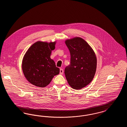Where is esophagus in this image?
<instances>
[{
	"mask_svg": "<svg viewBox=\"0 0 127 127\" xmlns=\"http://www.w3.org/2000/svg\"><path fill=\"white\" fill-rule=\"evenodd\" d=\"M64 72V71H63V69L62 68H60V73L61 74H63V73Z\"/></svg>",
	"mask_w": 127,
	"mask_h": 127,
	"instance_id": "34e87169",
	"label": "esophagus"
}]
</instances>
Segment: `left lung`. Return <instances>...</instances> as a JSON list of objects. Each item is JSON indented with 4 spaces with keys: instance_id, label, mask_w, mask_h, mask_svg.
<instances>
[{
    "instance_id": "obj_1",
    "label": "left lung",
    "mask_w": 127,
    "mask_h": 127,
    "mask_svg": "<svg viewBox=\"0 0 127 127\" xmlns=\"http://www.w3.org/2000/svg\"><path fill=\"white\" fill-rule=\"evenodd\" d=\"M70 64L65 69L67 81L72 88L79 90L89 84L95 76L97 58L89 44L79 37L67 39Z\"/></svg>"
}]
</instances>
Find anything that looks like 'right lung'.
Instances as JSON below:
<instances>
[{
    "instance_id": "obj_1",
    "label": "right lung",
    "mask_w": 127,
    "mask_h": 127,
    "mask_svg": "<svg viewBox=\"0 0 127 127\" xmlns=\"http://www.w3.org/2000/svg\"><path fill=\"white\" fill-rule=\"evenodd\" d=\"M56 42L37 41L25 53L22 68L25 77L31 84L44 88L48 86L55 76L60 73L54 61L51 59Z\"/></svg>"
}]
</instances>
